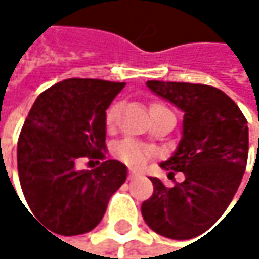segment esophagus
<instances>
[{"label": "esophagus", "mask_w": 259, "mask_h": 259, "mask_svg": "<svg viewBox=\"0 0 259 259\" xmlns=\"http://www.w3.org/2000/svg\"><path fill=\"white\" fill-rule=\"evenodd\" d=\"M136 177H139V174H138L136 171H130V172H129L130 180H133V179H136Z\"/></svg>", "instance_id": "1"}]
</instances>
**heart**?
<instances>
[{
	"instance_id": "heart-1",
	"label": "heart",
	"mask_w": 259,
	"mask_h": 259,
	"mask_svg": "<svg viewBox=\"0 0 259 259\" xmlns=\"http://www.w3.org/2000/svg\"><path fill=\"white\" fill-rule=\"evenodd\" d=\"M169 111L168 108H165L163 105H159V103H153L150 106V114H154V112H166ZM117 117H118V106H111L106 112V126L108 127H112L117 121ZM154 150L145 144H141V142H136L133 139H124L121 142L117 144L115 147V156L127 163L132 168H139L142 165L147 163V160L153 156Z\"/></svg>"
}]
</instances>
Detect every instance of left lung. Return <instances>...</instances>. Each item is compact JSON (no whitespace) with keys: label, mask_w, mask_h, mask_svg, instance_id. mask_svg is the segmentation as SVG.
I'll use <instances>...</instances> for the list:
<instances>
[{"label":"left lung","mask_w":259,"mask_h":259,"mask_svg":"<svg viewBox=\"0 0 259 259\" xmlns=\"http://www.w3.org/2000/svg\"><path fill=\"white\" fill-rule=\"evenodd\" d=\"M147 87L184 114L180 142L160 163L168 177L183 172L184 180L166 187L150 177L154 192L142 202V218L154 233L189 240L211 228L233 201L247 163V121L219 88L160 80Z\"/></svg>","instance_id":"left-lung-1"}]
</instances>
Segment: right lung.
<instances>
[{
    "label": "right lung",
    "mask_w": 259,
    "mask_h": 259,
    "mask_svg": "<svg viewBox=\"0 0 259 259\" xmlns=\"http://www.w3.org/2000/svg\"><path fill=\"white\" fill-rule=\"evenodd\" d=\"M124 85L66 79L45 90L29 109L18 141V172L32 218L49 231L78 235L94 230L127 179L118 160L76 169L80 157H103L106 109Z\"/></svg>",
    "instance_id": "right-lung-1"
}]
</instances>
